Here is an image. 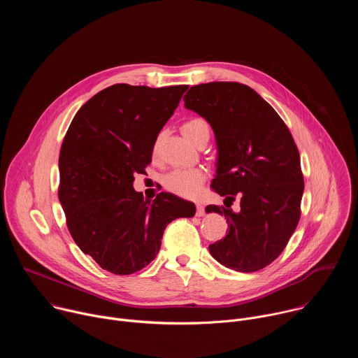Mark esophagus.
I'll return each instance as SVG.
<instances>
[{"instance_id": "1", "label": "esophagus", "mask_w": 358, "mask_h": 358, "mask_svg": "<svg viewBox=\"0 0 358 358\" xmlns=\"http://www.w3.org/2000/svg\"><path fill=\"white\" fill-rule=\"evenodd\" d=\"M206 215V208H203L202 203H196V217Z\"/></svg>"}]
</instances>
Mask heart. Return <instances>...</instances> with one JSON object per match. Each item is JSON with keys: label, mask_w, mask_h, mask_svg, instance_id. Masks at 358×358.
I'll return each mask as SVG.
<instances>
[{"label": "heart", "mask_w": 358, "mask_h": 358, "mask_svg": "<svg viewBox=\"0 0 358 358\" xmlns=\"http://www.w3.org/2000/svg\"><path fill=\"white\" fill-rule=\"evenodd\" d=\"M181 130L184 136L194 144H196L203 136H210L208 123L199 117L188 119L182 124ZM159 140L160 137L156 140L155 147H152L155 152L157 151ZM203 181H206V171L201 169H176L166 174V177L163 178V184L170 192L185 198L198 196Z\"/></svg>", "instance_id": "obj_1"}]
</instances>
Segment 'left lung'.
I'll return each mask as SVG.
<instances>
[{
    "label": "left lung",
    "mask_w": 358,
    "mask_h": 358,
    "mask_svg": "<svg viewBox=\"0 0 358 358\" xmlns=\"http://www.w3.org/2000/svg\"><path fill=\"white\" fill-rule=\"evenodd\" d=\"M184 106L214 130L218 163L213 189L229 201L241 198L239 213L206 208L225 215L229 228L210 252L229 269L261 271L283 252L300 220L304 182L296 143L268 101L238 82L192 86Z\"/></svg>",
    "instance_id": "8db88e82"
}]
</instances>
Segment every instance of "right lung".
<instances>
[{
  "label": "right lung",
  "instance_id": "add662e5",
  "mask_svg": "<svg viewBox=\"0 0 358 358\" xmlns=\"http://www.w3.org/2000/svg\"><path fill=\"white\" fill-rule=\"evenodd\" d=\"M187 89L109 86L78 110L65 134L58 196L73 241L101 269L141 271L157 257L166 227L195 214L192 202L170 192L150 202L133 188Z\"/></svg>",
  "mask_w": 358,
  "mask_h": 358
}]
</instances>
